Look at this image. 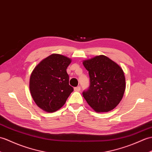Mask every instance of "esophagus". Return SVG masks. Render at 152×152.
Segmentation results:
<instances>
[{
    "label": "esophagus",
    "instance_id": "obj_1",
    "mask_svg": "<svg viewBox=\"0 0 152 152\" xmlns=\"http://www.w3.org/2000/svg\"><path fill=\"white\" fill-rule=\"evenodd\" d=\"M74 90H75V91H76V92H79V91L81 90V87H80V86H77L76 87H75V89H74Z\"/></svg>",
    "mask_w": 152,
    "mask_h": 152
}]
</instances>
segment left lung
Here are the masks:
<instances>
[{
  "instance_id": "left-lung-1",
  "label": "left lung",
  "mask_w": 152,
  "mask_h": 152,
  "mask_svg": "<svg viewBox=\"0 0 152 152\" xmlns=\"http://www.w3.org/2000/svg\"><path fill=\"white\" fill-rule=\"evenodd\" d=\"M90 85L82 94L96 112H108L116 107L124 95L126 80L122 68L106 56L101 55L86 60Z\"/></svg>"
}]
</instances>
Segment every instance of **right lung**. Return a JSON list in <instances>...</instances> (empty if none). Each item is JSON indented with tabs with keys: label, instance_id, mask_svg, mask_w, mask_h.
I'll use <instances>...</instances> for the list:
<instances>
[{
	"label": "right lung",
	"instance_id": "1",
	"mask_svg": "<svg viewBox=\"0 0 152 152\" xmlns=\"http://www.w3.org/2000/svg\"><path fill=\"white\" fill-rule=\"evenodd\" d=\"M70 62L64 56L52 54L42 60L31 72L30 93L43 110L49 113L58 111L74 91L66 70Z\"/></svg>",
	"mask_w": 152,
	"mask_h": 152
}]
</instances>
